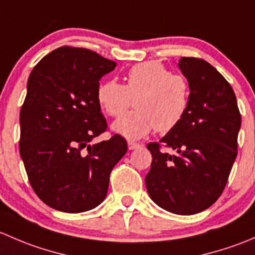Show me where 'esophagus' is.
<instances>
[{
	"label": "esophagus",
	"mask_w": 255,
	"mask_h": 255,
	"mask_svg": "<svg viewBox=\"0 0 255 255\" xmlns=\"http://www.w3.org/2000/svg\"><path fill=\"white\" fill-rule=\"evenodd\" d=\"M128 149L129 150H133V149H138L140 146L139 143H135V142H132V140H128Z\"/></svg>",
	"instance_id": "esophagus-1"
}]
</instances>
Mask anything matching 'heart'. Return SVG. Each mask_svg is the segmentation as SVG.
<instances>
[{
    "label": "heart",
    "instance_id": "1",
    "mask_svg": "<svg viewBox=\"0 0 255 255\" xmlns=\"http://www.w3.org/2000/svg\"><path fill=\"white\" fill-rule=\"evenodd\" d=\"M126 84L107 80L97 89V101L111 117L133 111L116 121L112 129L128 139H139L154 129L168 133L176 128L190 106V86L160 61L137 64L127 71Z\"/></svg>",
    "mask_w": 255,
    "mask_h": 255
}]
</instances>
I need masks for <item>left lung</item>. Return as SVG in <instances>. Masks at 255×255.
Listing matches in <instances>:
<instances>
[{
  "mask_svg": "<svg viewBox=\"0 0 255 255\" xmlns=\"http://www.w3.org/2000/svg\"><path fill=\"white\" fill-rule=\"evenodd\" d=\"M179 68L189 82L190 106L176 128L146 145L153 160L145 185L158 206L195 215L215 204L225 190L237 156L241 112L230 82L206 60L184 56Z\"/></svg>",
  "mask_w": 255,
  "mask_h": 255,
  "instance_id": "8db88e82",
  "label": "left lung"
}]
</instances>
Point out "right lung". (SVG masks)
Here are the masks:
<instances>
[{"instance_id":"add662e5","label":"right lung","mask_w":255,"mask_h":255,"mask_svg":"<svg viewBox=\"0 0 255 255\" xmlns=\"http://www.w3.org/2000/svg\"><path fill=\"white\" fill-rule=\"evenodd\" d=\"M116 65L89 49L60 47L30 73L19 113V153L30 186L54 210L79 213L99 206L113 166L127 151L120 134L90 144L107 130L97 89Z\"/></svg>"}]
</instances>
